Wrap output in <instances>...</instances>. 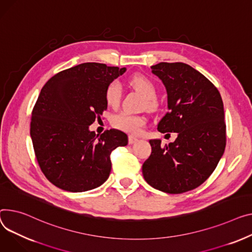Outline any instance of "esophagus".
<instances>
[{
	"label": "esophagus",
	"mask_w": 252,
	"mask_h": 252,
	"mask_svg": "<svg viewBox=\"0 0 252 252\" xmlns=\"http://www.w3.org/2000/svg\"><path fill=\"white\" fill-rule=\"evenodd\" d=\"M138 141H139V139H137V138H135V137H132V136H129V137H128V144H129V145L135 144V143H137Z\"/></svg>",
	"instance_id": "34e87169"
}]
</instances>
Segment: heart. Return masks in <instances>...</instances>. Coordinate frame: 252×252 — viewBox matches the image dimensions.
<instances>
[{
  "instance_id": "heart-1",
  "label": "heart",
  "mask_w": 252,
  "mask_h": 252,
  "mask_svg": "<svg viewBox=\"0 0 252 252\" xmlns=\"http://www.w3.org/2000/svg\"><path fill=\"white\" fill-rule=\"evenodd\" d=\"M129 85L140 92L145 98V105L148 109L157 107L156 87L154 83L144 75H135L129 80ZM122 95L121 84L117 81L111 82L107 86L104 94L105 102L110 107H116L120 103ZM146 120L142 115H135L126 111H122L112 116L111 125L120 130L136 135L145 126Z\"/></svg>"
}]
</instances>
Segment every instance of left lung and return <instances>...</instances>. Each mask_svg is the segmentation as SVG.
Here are the masks:
<instances>
[{
	"label": "left lung",
	"instance_id": "obj_1",
	"mask_svg": "<svg viewBox=\"0 0 252 252\" xmlns=\"http://www.w3.org/2000/svg\"><path fill=\"white\" fill-rule=\"evenodd\" d=\"M152 73L164 84L167 112L160 132H177L173 143L150 140L152 153L142 170L151 187L167 193L194 189L214 172L226 146L221 95L203 74L183 63H159Z\"/></svg>",
	"mask_w": 252,
	"mask_h": 252
}]
</instances>
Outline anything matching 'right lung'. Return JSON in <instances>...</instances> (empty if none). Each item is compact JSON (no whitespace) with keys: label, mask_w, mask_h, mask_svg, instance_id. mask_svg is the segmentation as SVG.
<instances>
[{"label":"right lung","mask_w":252,"mask_h":252,"mask_svg":"<svg viewBox=\"0 0 252 252\" xmlns=\"http://www.w3.org/2000/svg\"><path fill=\"white\" fill-rule=\"evenodd\" d=\"M126 71L84 63L58 73L42 87L32 110L30 136L41 171L59 189L87 191L109 177L111 151L126 146L127 136L114 128L99 136L89 126L107 109V86Z\"/></svg>","instance_id":"obj_1"}]
</instances>
